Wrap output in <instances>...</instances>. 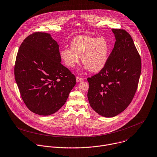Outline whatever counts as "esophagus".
Wrapping results in <instances>:
<instances>
[{
    "instance_id": "obj_1",
    "label": "esophagus",
    "mask_w": 157,
    "mask_h": 157,
    "mask_svg": "<svg viewBox=\"0 0 157 157\" xmlns=\"http://www.w3.org/2000/svg\"><path fill=\"white\" fill-rule=\"evenodd\" d=\"M83 80H84L83 78H79V77H76V81H77L78 82H80L82 81Z\"/></svg>"
}]
</instances>
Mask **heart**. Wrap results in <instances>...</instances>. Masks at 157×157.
Listing matches in <instances>:
<instances>
[{
	"instance_id": "1",
	"label": "heart",
	"mask_w": 157,
	"mask_h": 157,
	"mask_svg": "<svg viewBox=\"0 0 157 157\" xmlns=\"http://www.w3.org/2000/svg\"><path fill=\"white\" fill-rule=\"evenodd\" d=\"M110 45L107 40L103 37L95 38L88 36H79L71 43V48H63L60 56L64 64L73 68L82 57V62L86 65L84 70L91 72L100 71L106 65Z\"/></svg>"
}]
</instances>
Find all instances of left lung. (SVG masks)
<instances>
[{
    "label": "left lung",
    "instance_id": "8db88e82",
    "mask_svg": "<svg viewBox=\"0 0 157 157\" xmlns=\"http://www.w3.org/2000/svg\"><path fill=\"white\" fill-rule=\"evenodd\" d=\"M116 42L107 63L98 74L87 78V98L98 115L111 118L123 112L136 92L141 60L134 41L123 29H112Z\"/></svg>",
    "mask_w": 157,
    "mask_h": 157
}]
</instances>
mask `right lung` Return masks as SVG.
<instances>
[{"mask_svg": "<svg viewBox=\"0 0 157 157\" xmlns=\"http://www.w3.org/2000/svg\"><path fill=\"white\" fill-rule=\"evenodd\" d=\"M61 62L59 46L50 34L34 33L21 44L15 78L21 98L32 112L50 115L65 103L76 81Z\"/></svg>", "mask_w": 157, "mask_h": 157, "instance_id": "add662e5", "label": "right lung"}]
</instances>
